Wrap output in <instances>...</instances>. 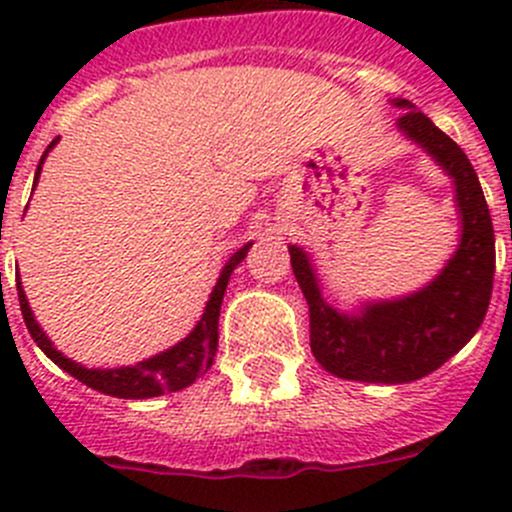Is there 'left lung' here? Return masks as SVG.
I'll list each match as a JSON object with an SVG mask.
<instances>
[{
	"instance_id": "1",
	"label": "left lung",
	"mask_w": 512,
	"mask_h": 512,
	"mask_svg": "<svg viewBox=\"0 0 512 512\" xmlns=\"http://www.w3.org/2000/svg\"><path fill=\"white\" fill-rule=\"evenodd\" d=\"M394 106L406 108L399 131L426 148L456 185L461 245L441 275L409 297L344 314L324 302L307 252L289 245L292 272L309 304L314 359L339 379L369 384H409L461 352L483 324L495 272L493 223L471 160L414 103L396 98Z\"/></svg>"
}]
</instances>
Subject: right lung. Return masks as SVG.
<instances>
[{"label": "right lung", "instance_id": "1", "mask_svg": "<svg viewBox=\"0 0 512 512\" xmlns=\"http://www.w3.org/2000/svg\"><path fill=\"white\" fill-rule=\"evenodd\" d=\"M59 138L49 143V148L41 156L39 165H36V178H34V188L36 180H39L41 173V163H44L46 153L56 146ZM252 247V242H247L245 247L235 252L230 260L225 262L223 272L218 277V285L213 287V294H210L208 304H205V312L200 317V322L195 324L193 332L178 342L175 347L165 349L151 359L138 361L136 366H121V369H86V366L76 364V361L66 359L64 354L56 352L54 344L49 342L41 327L36 324L32 307L27 302V294H24L22 282H19L17 275V294H19V307H22V317L27 322L29 334L39 349L54 361L56 366L71 374L74 379H79L81 384L91 386V389L101 391V394L116 396V399H153V396H163L168 391H180L185 386L193 384L198 376H203L205 371L210 369L213 364V356L218 352V319H220V304H223V294L227 289V282H230L232 270L240 265L242 260L247 257V250Z\"/></svg>", "mask_w": 512, "mask_h": 512}]
</instances>
